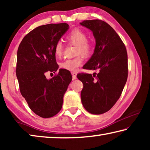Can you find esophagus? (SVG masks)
<instances>
[{"label":"esophagus","mask_w":150,"mask_h":150,"mask_svg":"<svg viewBox=\"0 0 150 150\" xmlns=\"http://www.w3.org/2000/svg\"><path fill=\"white\" fill-rule=\"evenodd\" d=\"M71 75L73 77V79H76V78H77V73H76L75 71H72Z\"/></svg>","instance_id":"obj_1"}]
</instances>
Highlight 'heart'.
I'll list each match as a JSON object with an SVG mask.
<instances>
[{
    "mask_svg": "<svg viewBox=\"0 0 150 150\" xmlns=\"http://www.w3.org/2000/svg\"><path fill=\"white\" fill-rule=\"evenodd\" d=\"M68 42L76 45V54H81L88 56L92 52L93 44L87 40V35L85 32L79 28L72 30L66 35ZM63 45L62 42H57L54 47V54L57 57H60L63 54ZM83 63V57L81 55L71 59H66L61 63L62 69L75 71Z\"/></svg>",
    "mask_w": 150,
    "mask_h": 150,
    "instance_id": "obj_1",
    "label": "heart"
}]
</instances>
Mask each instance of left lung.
<instances>
[{
    "label": "left lung",
    "instance_id": "1",
    "mask_svg": "<svg viewBox=\"0 0 150 150\" xmlns=\"http://www.w3.org/2000/svg\"><path fill=\"white\" fill-rule=\"evenodd\" d=\"M80 24L92 31L96 42L93 54L83 68L98 71L93 77L87 73L77 75L83 84L81 102L88 112L101 115L115 105L126 83V49L115 30L103 20H84Z\"/></svg>",
    "mask_w": 150,
    "mask_h": 150
}]
</instances>
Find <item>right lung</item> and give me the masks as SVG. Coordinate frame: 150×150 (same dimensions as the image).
I'll use <instances>...</instances> for the list:
<instances>
[{"label":"right lung","instance_id":"right-lung-1","mask_svg":"<svg viewBox=\"0 0 150 150\" xmlns=\"http://www.w3.org/2000/svg\"><path fill=\"white\" fill-rule=\"evenodd\" d=\"M67 23L40 26L22 40L17 52L16 73L20 91L30 108L42 118H50L62 108L63 96L72 80L69 71L59 69L50 79L47 72L57 71L55 44L69 29Z\"/></svg>","mask_w":150,"mask_h":150}]
</instances>
